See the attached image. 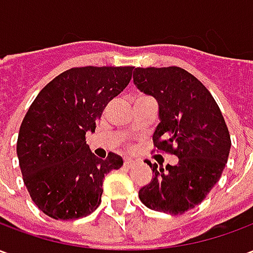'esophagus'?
<instances>
[{
  "label": "esophagus",
  "instance_id": "esophagus-1",
  "mask_svg": "<svg viewBox=\"0 0 253 253\" xmlns=\"http://www.w3.org/2000/svg\"><path fill=\"white\" fill-rule=\"evenodd\" d=\"M132 165H134V161H132V160L130 159L125 160V167H126V168H131Z\"/></svg>",
  "mask_w": 253,
  "mask_h": 253
}]
</instances>
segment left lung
I'll return each instance as SVG.
<instances>
[{
    "instance_id": "left-lung-1",
    "label": "left lung",
    "mask_w": 253,
    "mask_h": 253,
    "mask_svg": "<svg viewBox=\"0 0 253 253\" xmlns=\"http://www.w3.org/2000/svg\"><path fill=\"white\" fill-rule=\"evenodd\" d=\"M132 78L159 103L154 146L179 157L165 169L148 164L153 177L138 195L152 210L183 214L199 205L222 175L232 145L228 126L211 93L184 69L137 67Z\"/></svg>"
}]
</instances>
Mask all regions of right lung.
I'll return each instance as SVG.
<instances>
[{
    "instance_id": "right-lung-1",
    "label": "right lung",
    "mask_w": 253,
    "mask_h": 253,
    "mask_svg": "<svg viewBox=\"0 0 253 253\" xmlns=\"http://www.w3.org/2000/svg\"><path fill=\"white\" fill-rule=\"evenodd\" d=\"M134 66L73 67L36 96L20 126L17 157L31 199L54 219L86 217L99 207L104 176L121 156L96 157L85 141Z\"/></svg>"
}]
</instances>
